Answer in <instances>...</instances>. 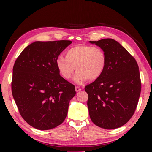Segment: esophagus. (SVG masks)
<instances>
[{"label": "esophagus", "instance_id": "34e87169", "mask_svg": "<svg viewBox=\"0 0 152 152\" xmlns=\"http://www.w3.org/2000/svg\"><path fill=\"white\" fill-rule=\"evenodd\" d=\"M81 88H80V87H78V86H76V92H79V91H81Z\"/></svg>", "mask_w": 152, "mask_h": 152}]
</instances>
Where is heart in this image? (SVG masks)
Returning a JSON list of instances; mask_svg holds the SVG:
<instances>
[{"instance_id": "heart-1", "label": "heart", "mask_w": 152, "mask_h": 152, "mask_svg": "<svg viewBox=\"0 0 152 152\" xmlns=\"http://www.w3.org/2000/svg\"><path fill=\"white\" fill-rule=\"evenodd\" d=\"M65 57L59 56L56 64L60 75L70 80L76 70L74 81L83 84L87 80H95L99 78L106 68L107 55L101 48L80 44L71 48L65 53Z\"/></svg>"}]
</instances>
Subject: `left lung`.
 I'll return each instance as SVG.
<instances>
[{"instance_id": "obj_1", "label": "left lung", "mask_w": 152, "mask_h": 152, "mask_svg": "<svg viewBox=\"0 0 152 152\" xmlns=\"http://www.w3.org/2000/svg\"><path fill=\"white\" fill-rule=\"evenodd\" d=\"M90 42L101 48L107 58L103 74L84 88L90 117L101 128H119L132 117L138 103L141 88L138 64L117 41Z\"/></svg>"}]
</instances>
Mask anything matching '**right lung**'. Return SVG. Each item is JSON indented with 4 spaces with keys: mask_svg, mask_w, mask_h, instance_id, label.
Masks as SVG:
<instances>
[{
    "mask_svg": "<svg viewBox=\"0 0 152 152\" xmlns=\"http://www.w3.org/2000/svg\"><path fill=\"white\" fill-rule=\"evenodd\" d=\"M71 41L35 42L25 48L12 68V96L20 115L33 127L48 130L65 120L75 86L60 75L56 60Z\"/></svg>",
    "mask_w": 152,
    "mask_h": 152,
    "instance_id": "obj_1",
    "label": "right lung"
}]
</instances>
